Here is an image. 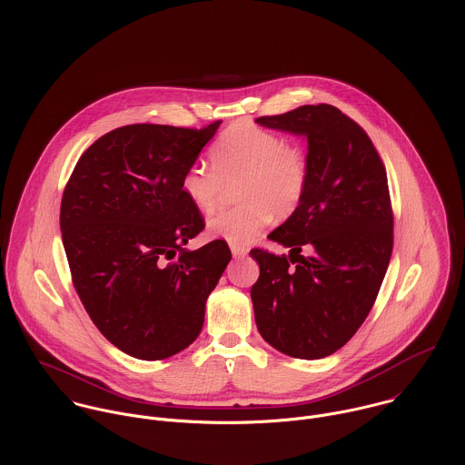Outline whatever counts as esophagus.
<instances>
[{
	"instance_id": "obj_1",
	"label": "esophagus",
	"mask_w": 465,
	"mask_h": 465,
	"mask_svg": "<svg viewBox=\"0 0 465 465\" xmlns=\"http://www.w3.org/2000/svg\"><path fill=\"white\" fill-rule=\"evenodd\" d=\"M231 252L234 258H245L249 254V249L240 243H231Z\"/></svg>"
}]
</instances>
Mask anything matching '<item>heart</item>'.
I'll return each instance as SVG.
<instances>
[{
    "instance_id": "1",
    "label": "heart",
    "mask_w": 465,
    "mask_h": 465,
    "mask_svg": "<svg viewBox=\"0 0 465 465\" xmlns=\"http://www.w3.org/2000/svg\"><path fill=\"white\" fill-rule=\"evenodd\" d=\"M211 168L188 166L181 192L200 213L213 211L225 184L240 203L207 220V234L231 243L256 238L273 216H290L306 193L310 159L299 143L252 124H236L220 134L209 150Z\"/></svg>"
}]
</instances>
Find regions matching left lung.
Instances as JSON below:
<instances>
[{
    "label": "left lung",
    "instance_id": "8db88e82",
    "mask_svg": "<svg viewBox=\"0 0 465 465\" xmlns=\"http://www.w3.org/2000/svg\"><path fill=\"white\" fill-rule=\"evenodd\" d=\"M256 122L304 135L310 159L299 207L268 234L290 254L251 251L260 265L251 290L256 324L282 354L326 358L363 324L391 263L394 216L387 172L367 133L328 104Z\"/></svg>",
    "mask_w": 465,
    "mask_h": 465
}]
</instances>
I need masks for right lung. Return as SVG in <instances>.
I'll return each instance as SVG.
<instances>
[{
	"label": "right lung",
	"mask_w": 465,
	"mask_h": 465,
	"mask_svg": "<svg viewBox=\"0 0 465 465\" xmlns=\"http://www.w3.org/2000/svg\"><path fill=\"white\" fill-rule=\"evenodd\" d=\"M222 122L205 129L137 124L96 139L61 202L73 286L100 332L137 360H164L195 341L229 245H184L203 218L181 179Z\"/></svg>",
	"instance_id": "add662e5"
}]
</instances>
